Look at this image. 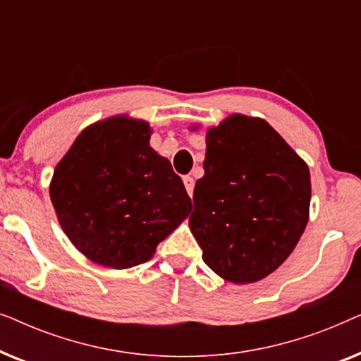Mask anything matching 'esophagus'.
<instances>
[{
    "mask_svg": "<svg viewBox=\"0 0 361 361\" xmlns=\"http://www.w3.org/2000/svg\"><path fill=\"white\" fill-rule=\"evenodd\" d=\"M182 180H184V185H185L187 194H189V195L192 197V194H194V184H195L194 179H192L190 176H184V179H182Z\"/></svg>",
    "mask_w": 361,
    "mask_h": 361,
    "instance_id": "esophagus-1",
    "label": "esophagus"
}]
</instances>
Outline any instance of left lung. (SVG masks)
I'll list each match as a JSON object with an SVG mask.
<instances>
[{
	"label": "left lung",
	"mask_w": 361,
	"mask_h": 361,
	"mask_svg": "<svg viewBox=\"0 0 361 361\" xmlns=\"http://www.w3.org/2000/svg\"><path fill=\"white\" fill-rule=\"evenodd\" d=\"M204 171L189 225L205 264L231 283L266 278L307 225L309 167L264 120L233 115L207 133Z\"/></svg>",
	"instance_id": "obj_1"
}]
</instances>
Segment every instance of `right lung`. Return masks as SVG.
Returning a JSON list of instances; mask_svg holds the SVG:
<instances>
[{
    "label": "right lung",
    "mask_w": 361,
    "mask_h": 361,
    "mask_svg": "<svg viewBox=\"0 0 361 361\" xmlns=\"http://www.w3.org/2000/svg\"><path fill=\"white\" fill-rule=\"evenodd\" d=\"M149 125L116 116L87 128L54 171L51 200L66 235L98 264L126 269L190 214L192 202Z\"/></svg>",
    "instance_id": "obj_1"
}]
</instances>
